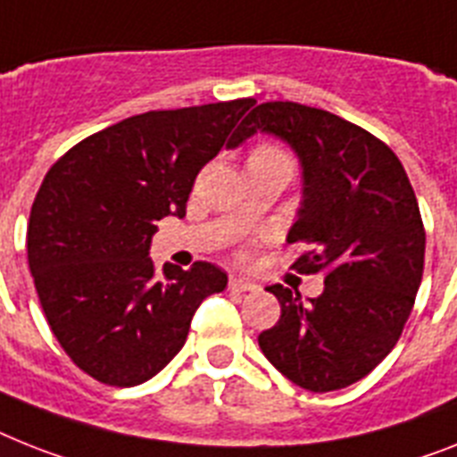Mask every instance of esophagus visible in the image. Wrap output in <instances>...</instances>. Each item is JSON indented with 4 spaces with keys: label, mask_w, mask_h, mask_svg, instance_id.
I'll return each instance as SVG.
<instances>
[{
    "label": "esophagus",
    "mask_w": 457,
    "mask_h": 457,
    "mask_svg": "<svg viewBox=\"0 0 457 457\" xmlns=\"http://www.w3.org/2000/svg\"><path fill=\"white\" fill-rule=\"evenodd\" d=\"M228 287L233 289V292H256L259 289V285L252 280H247V278H240V275H233L231 282H228Z\"/></svg>",
    "instance_id": "obj_1"
}]
</instances>
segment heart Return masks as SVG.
<instances>
[{
	"label": "heart",
	"instance_id": "b5f03b06",
	"mask_svg": "<svg viewBox=\"0 0 457 457\" xmlns=\"http://www.w3.org/2000/svg\"><path fill=\"white\" fill-rule=\"evenodd\" d=\"M252 156H256V158H270V156H282V154L278 152L275 146L262 145V146H256L254 152H252ZM252 156H250V158H252Z\"/></svg>",
	"mask_w": 457,
	"mask_h": 457
}]
</instances>
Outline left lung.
<instances>
[{
  "label": "left lung",
  "instance_id": "8db88e82",
  "mask_svg": "<svg viewBox=\"0 0 457 457\" xmlns=\"http://www.w3.org/2000/svg\"><path fill=\"white\" fill-rule=\"evenodd\" d=\"M254 133L287 142L303 170V201L287 243H308L292 269L322 273L308 303L273 285L280 320L259 348L303 390L348 387L378 367L402 337L423 280L425 228L416 194L390 146L364 128L299 102H263L228 146Z\"/></svg>",
  "mask_w": 457,
  "mask_h": 457
}]
</instances>
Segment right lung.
<instances>
[{
	"instance_id": "right-lung-1",
	"label": "right lung",
	"mask_w": 457,
	"mask_h": 457,
	"mask_svg": "<svg viewBox=\"0 0 457 457\" xmlns=\"http://www.w3.org/2000/svg\"><path fill=\"white\" fill-rule=\"evenodd\" d=\"M256 100L130 116L74 145L32 203L28 263L53 337L104 386L154 378L187 341L226 273L195 262L154 269L156 221L182 220L195 175Z\"/></svg>"
}]
</instances>
